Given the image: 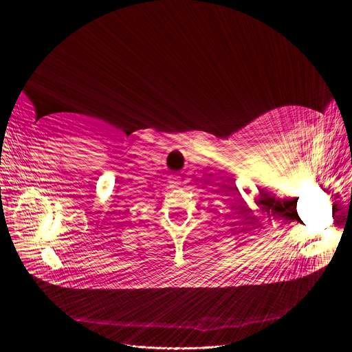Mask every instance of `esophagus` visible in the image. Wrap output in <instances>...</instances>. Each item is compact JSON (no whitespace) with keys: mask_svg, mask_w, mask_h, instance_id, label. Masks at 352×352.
I'll return each mask as SVG.
<instances>
[{"mask_svg":"<svg viewBox=\"0 0 352 352\" xmlns=\"http://www.w3.org/2000/svg\"><path fill=\"white\" fill-rule=\"evenodd\" d=\"M168 182H170V186H171L173 188H178V187L181 186V179H179L178 175H171V177H170V181H168Z\"/></svg>","mask_w":352,"mask_h":352,"instance_id":"esophagus-1","label":"esophagus"}]
</instances>
